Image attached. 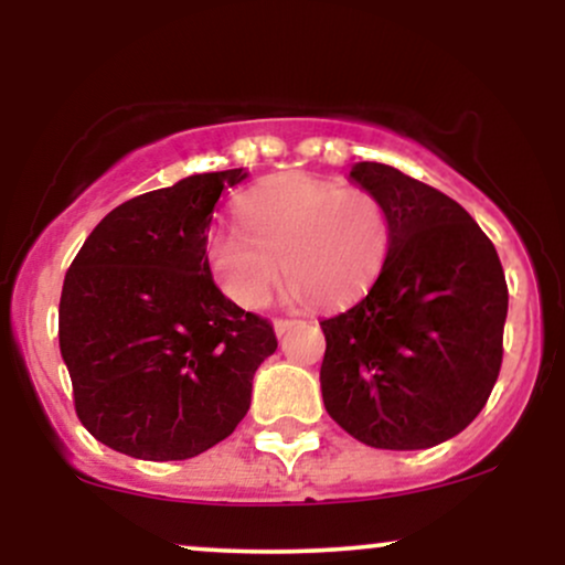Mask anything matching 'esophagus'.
Instances as JSON below:
<instances>
[{
	"label": "esophagus",
	"instance_id": "1",
	"mask_svg": "<svg viewBox=\"0 0 565 565\" xmlns=\"http://www.w3.org/2000/svg\"><path fill=\"white\" fill-rule=\"evenodd\" d=\"M297 323H300L297 319H276L274 321V329H276V334L281 337V334H287L291 327H297Z\"/></svg>",
	"mask_w": 565,
	"mask_h": 565
}]
</instances>
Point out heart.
<instances>
[{"label": "heart", "mask_w": 565, "mask_h": 565, "mask_svg": "<svg viewBox=\"0 0 565 565\" xmlns=\"http://www.w3.org/2000/svg\"><path fill=\"white\" fill-rule=\"evenodd\" d=\"M242 228L206 238V260L225 295L263 308L278 278L297 297L337 305L377 281L393 244L387 204L361 185L284 174L255 185L238 204Z\"/></svg>", "instance_id": "b5f03b06"}]
</instances>
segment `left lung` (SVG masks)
<instances>
[{
	"label": "left lung",
	"mask_w": 565,
	"mask_h": 565,
	"mask_svg": "<svg viewBox=\"0 0 565 565\" xmlns=\"http://www.w3.org/2000/svg\"><path fill=\"white\" fill-rule=\"evenodd\" d=\"M350 178L387 204L393 244L369 295L323 319L329 417L374 449H430L481 414L502 366L508 281L457 201L377 161Z\"/></svg>",
	"instance_id": "1"
}]
</instances>
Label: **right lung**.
<instances>
[{"instance_id": "obj_1", "label": "right lung", "mask_w": 565, "mask_h": 565, "mask_svg": "<svg viewBox=\"0 0 565 565\" xmlns=\"http://www.w3.org/2000/svg\"><path fill=\"white\" fill-rule=\"evenodd\" d=\"M244 170L191 174L108 212L63 281L57 337L76 417L100 444L151 462L228 438L252 377L278 348L274 323L212 281L206 236Z\"/></svg>"}]
</instances>
